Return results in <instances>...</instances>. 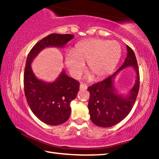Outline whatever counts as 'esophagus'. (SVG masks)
Returning <instances> with one entry per match:
<instances>
[{"mask_svg": "<svg viewBox=\"0 0 159 159\" xmlns=\"http://www.w3.org/2000/svg\"><path fill=\"white\" fill-rule=\"evenodd\" d=\"M87 88H88V86L85 84H83V83H81V84L80 85V90H87Z\"/></svg>", "mask_w": 159, "mask_h": 159, "instance_id": "1", "label": "esophagus"}]
</instances>
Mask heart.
I'll list each match as a JSON object with an SVG mask.
<instances>
[{
	"label": "heart",
	"mask_w": 159,
	"mask_h": 159,
	"mask_svg": "<svg viewBox=\"0 0 159 159\" xmlns=\"http://www.w3.org/2000/svg\"><path fill=\"white\" fill-rule=\"evenodd\" d=\"M121 55L122 48L118 42L92 39L78 43L75 51H67L65 63L72 76L78 77L88 62V71L94 79L101 80L114 71Z\"/></svg>",
	"instance_id": "obj_1"
}]
</instances>
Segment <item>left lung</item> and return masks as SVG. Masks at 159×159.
I'll return each instance as SVG.
<instances>
[{
    "instance_id": "1",
    "label": "left lung",
    "mask_w": 159,
    "mask_h": 159,
    "mask_svg": "<svg viewBox=\"0 0 159 159\" xmlns=\"http://www.w3.org/2000/svg\"><path fill=\"white\" fill-rule=\"evenodd\" d=\"M127 57L123 65L105 80L88 87V109L92 122L102 128H109L121 121L130 112L138 97L139 74L135 55L127 45ZM131 66L136 74L133 88L126 94L119 93L115 87V79L123 69Z\"/></svg>"
}]
</instances>
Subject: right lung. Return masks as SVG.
Returning a JSON list of instances; mask_svg holds the SVG:
<instances>
[{"label":"right lung","mask_w":159,"mask_h":159,"mask_svg":"<svg viewBox=\"0 0 159 159\" xmlns=\"http://www.w3.org/2000/svg\"><path fill=\"white\" fill-rule=\"evenodd\" d=\"M74 38L71 34L48 35L34 45L26 58L24 74L26 101L34 114L48 125H60L69 119L71 111L70 103L76 98L79 83L67 76L64 69L53 81L38 79L31 68L32 61L45 48H63Z\"/></svg>","instance_id":"obj_1"}]
</instances>
